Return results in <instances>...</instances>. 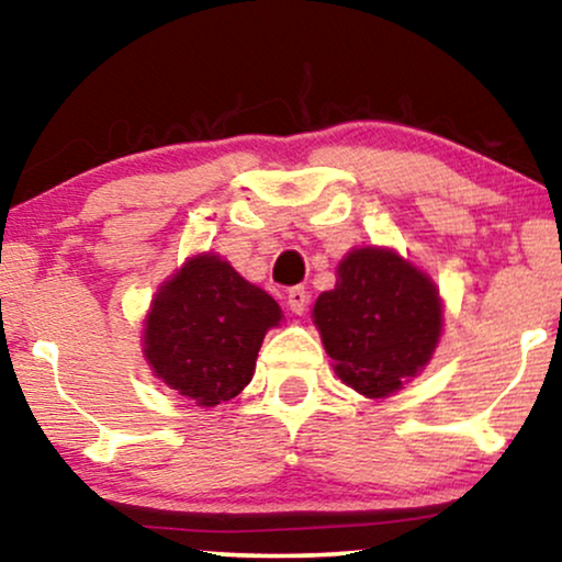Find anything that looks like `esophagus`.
<instances>
[{"instance_id": "esophagus-1", "label": "esophagus", "mask_w": 562, "mask_h": 562, "mask_svg": "<svg viewBox=\"0 0 562 562\" xmlns=\"http://www.w3.org/2000/svg\"><path fill=\"white\" fill-rule=\"evenodd\" d=\"M288 305H290V311H293V314L301 316L305 311V305H308V290H305L303 285L290 288L288 290Z\"/></svg>"}]
</instances>
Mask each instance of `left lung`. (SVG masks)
Returning <instances> with one entry per match:
<instances>
[{
	"label": "left lung",
	"instance_id": "obj_1",
	"mask_svg": "<svg viewBox=\"0 0 562 562\" xmlns=\"http://www.w3.org/2000/svg\"><path fill=\"white\" fill-rule=\"evenodd\" d=\"M314 324L347 386L381 400L428 366L443 329V305L428 274L392 248H352L337 285L318 295Z\"/></svg>",
	"mask_w": 562,
	"mask_h": 562
}]
</instances>
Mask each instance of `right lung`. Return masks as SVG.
Returning <instances> with one entry per match:
<instances>
[{
    "label": "right lung",
    "instance_id": "right-lung-1",
    "mask_svg": "<svg viewBox=\"0 0 562 562\" xmlns=\"http://www.w3.org/2000/svg\"><path fill=\"white\" fill-rule=\"evenodd\" d=\"M280 318L272 295L215 254H199L155 293L142 350L170 389L215 407L244 392L265 334Z\"/></svg>",
    "mask_w": 562,
    "mask_h": 562
}]
</instances>
